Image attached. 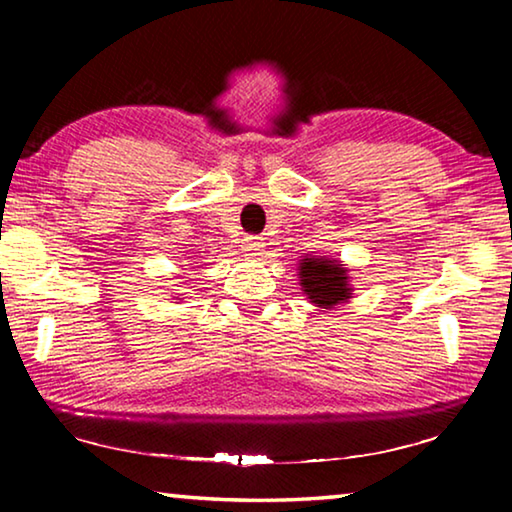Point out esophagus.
Instances as JSON below:
<instances>
[{
    "label": "esophagus",
    "instance_id": "34e87169",
    "mask_svg": "<svg viewBox=\"0 0 512 512\" xmlns=\"http://www.w3.org/2000/svg\"><path fill=\"white\" fill-rule=\"evenodd\" d=\"M262 250H264V239L262 237H246L244 239V253L248 257L262 255Z\"/></svg>",
    "mask_w": 512,
    "mask_h": 512
}]
</instances>
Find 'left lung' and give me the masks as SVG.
I'll list each match as a JSON object with an SVG mask.
<instances>
[{
  "mask_svg": "<svg viewBox=\"0 0 512 512\" xmlns=\"http://www.w3.org/2000/svg\"><path fill=\"white\" fill-rule=\"evenodd\" d=\"M300 289L314 307L334 309L352 298L350 268L341 259L325 255H302L298 262Z\"/></svg>",
  "mask_w": 512,
  "mask_h": 512,
  "instance_id": "left-lung-1",
  "label": "left lung"
}]
</instances>
